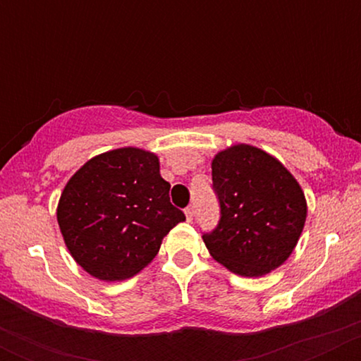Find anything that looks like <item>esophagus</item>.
Instances as JSON below:
<instances>
[{
  "mask_svg": "<svg viewBox=\"0 0 361 361\" xmlns=\"http://www.w3.org/2000/svg\"><path fill=\"white\" fill-rule=\"evenodd\" d=\"M185 215H186V221H188V222H192V221H193V215H195V209H193V205L186 207V209H185Z\"/></svg>",
  "mask_w": 361,
  "mask_h": 361,
  "instance_id": "34e87169",
  "label": "esophagus"
}]
</instances>
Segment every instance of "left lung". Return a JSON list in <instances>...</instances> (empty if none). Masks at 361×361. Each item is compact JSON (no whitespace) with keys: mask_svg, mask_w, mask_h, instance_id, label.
<instances>
[{"mask_svg":"<svg viewBox=\"0 0 361 361\" xmlns=\"http://www.w3.org/2000/svg\"><path fill=\"white\" fill-rule=\"evenodd\" d=\"M212 180L221 222L204 234L210 256L247 279L281 267L307 219V200L295 176L270 152L233 144L214 156Z\"/></svg>","mask_w":361,"mask_h":361,"instance_id":"8db88e82","label":"left lung"}]
</instances>
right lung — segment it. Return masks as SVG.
Returning <instances> with one entry per match:
<instances>
[{
  "label": "right lung",
  "mask_w": 361,
  "mask_h": 361,
  "mask_svg": "<svg viewBox=\"0 0 361 361\" xmlns=\"http://www.w3.org/2000/svg\"><path fill=\"white\" fill-rule=\"evenodd\" d=\"M159 157L120 147L91 157L69 178L57 204V224L69 255L94 279L122 281L156 258L185 214L169 202Z\"/></svg>",
  "instance_id": "1"
}]
</instances>
